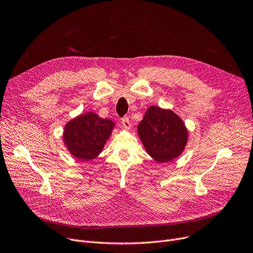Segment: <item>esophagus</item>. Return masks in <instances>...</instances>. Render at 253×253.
<instances>
[{
    "label": "esophagus",
    "instance_id": "esophagus-1",
    "mask_svg": "<svg viewBox=\"0 0 253 253\" xmlns=\"http://www.w3.org/2000/svg\"><path fill=\"white\" fill-rule=\"evenodd\" d=\"M122 124H123V127L126 129V130H129L131 128V123L129 121V118L128 117H124L122 119Z\"/></svg>",
    "mask_w": 253,
    "mask_h": 253
}]
</instances>
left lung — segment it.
Instances as JSON below:
<instances>
[{"mask_svg":"<svg viewBox=\"0 0 253 253\" xmlns=\"http://www.w3.org/2000/svg\"><path fill=\"white\" fill-rule=\"evenodd\" d=\"M137 133L147 153L158 163L178 158L189 140V131L173 111L152 105L137 126Z\"/></svg>","mask_w":253,"mask_h":253,"instance_id":"8db88e82","label":"left lung"}]
</instances>
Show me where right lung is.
Here are the masks:
<instances>
[{"instance_id": "1", "label": "right lung", "mask_w": 253, "mask_h": 253, "mask_svg": "<svg viewBox=\"0 0 253 253\" xmlns=\"http://www.w3.org/2000/svg\"><path fill=\"white\" fill-rule=\"evenodd\" d=\"M116 123L88 112L79 115L64 125L62 140L69 153L81 161H91L102 152Z\"/></svg>"}]
</instances>
